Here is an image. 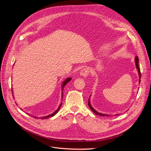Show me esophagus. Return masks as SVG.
Returning a JSON list of instances; mask_svg holds the SVG:
<instances>
[{
  "label": "esophagus",
  "instance_id": "obj_1",
  "mask_svg": "<svg viewBox=\"0 0 151 151\" xmlns=\"http://www.w3.org/2000/svg\"><path fill=\"white\" fill-rule=\"evenodd\" d=\"M89 73H90V72H89V69L88 68H84V69H82L79 72L80 75L84 76V77L88 76Z\"/></svg>",
  "mask_w": 151,
  "mask_h": 151
}]
</instances>
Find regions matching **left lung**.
<instances>
[{"instance_id":"1","label":"left lung","mask_w":151,"mask_h":151,"mask_svg":"<svg viewBox=\"0 0 151 151\" xmlns=\"http://www.w3.org/2000/svg\"><path fill=\"white\" fill-rule=\"evenodd\" d=\"M135 63H136V68H137V71H138V73H139V83H140V78H141V73H140V68H139V58H138V57L137 56H136V57H135ZM88 106H89V107H90V109L95 114H96L97 115H100V116H109V115H106V114H101V113H99V112H98L97 111H96L93 107L91 106V103H90V98H89V100H88ZM118 114H116V115H117Z\"/></svg>"}]
</instances>
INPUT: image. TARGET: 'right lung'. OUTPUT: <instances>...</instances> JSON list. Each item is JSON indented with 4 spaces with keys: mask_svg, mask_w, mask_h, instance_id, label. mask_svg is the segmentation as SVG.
Segmentation results:
<instances>
[{
    "mask_svg": "<svg viewBox=\"0 0 151 151\" xmlns=\"http://www.w3.org/2000/svg\"><path fill=\"white\" fill-rule=\"evenodd\" d=\"M72 79V78H66L65 80H64V81L62 83V90H63V88H64V86H65L66 85V83H68V82H69L70 80ZM62 99H63V91H62ZM61 104H62V103H61V104H60V106H58V109L54 112V113H52V114H51V115H48V116H44V117H40V119H47V118H50V117H51V116H54L58 112V111L60 110V107H61ZM35 118H38V117H36V116H33Z\"/></svg>",
    "mask_w": 151,
    "mask_h": 151,
    "instance_id": "obj_1",
    "label": "right lung"
}]
</instances>
